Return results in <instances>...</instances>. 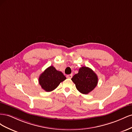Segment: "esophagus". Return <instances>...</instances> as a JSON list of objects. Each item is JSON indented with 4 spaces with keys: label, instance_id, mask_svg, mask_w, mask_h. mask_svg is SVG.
<instances>
[{
    "label": "esophagus",
    "instance_id": "obj_1",
    "mask_svg": "<svg viewBox=\"0 0 132 132\" xmlns=\"http://www.w3.org/2000/svg\"><path fill=\"white\" fill-rule=\"evenodd\" d=\"M73 77V75L72 74H69V75H67V78H68V79H71Z\"/></svg>",
    "mask_w": 132,
    "mask_h": 132
}]
</instances>
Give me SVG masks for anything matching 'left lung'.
Returning a JSON list of instances; mask_svg holds the SVG:
<instances>
[{
  "label": "left lung",
  "mask_w": 132,
  "mask_h": 132,
  "mask_svg": "<svg viewBox=\"0 0 132 132\" xmlns=\"http://www.w3.org/2000/svg\"><path fill=\"white\" fill-rule=\"evenodd\" d=\"M71 80L79 92L83 94H87L97 86L98 78L91 69L82 67L79 69L78 73L75 74L71 78Z\"/></svg>",
  "instance_id": "1"
}]
</instances>
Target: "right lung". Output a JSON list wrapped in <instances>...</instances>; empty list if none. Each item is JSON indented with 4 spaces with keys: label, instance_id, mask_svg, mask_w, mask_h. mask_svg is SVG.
I'll list each match as a JSON object with an SVG mask.
<instances>
[{
    "label": "right lung",
    "instance_id": "add662e5",
    "mask_svg": "<svg viewBox=\"0 0 132 132\" xmlns=\"http://www.w3.org/2000/svg\"><path fill=\"white\" fill-rule=\"evenodd\" d=\"M65 79L66 77L61 71L57 70L53 66H50L39 75L38 81L43 90L50 92L56 89Z\"/></svg>",
    "mask_w": 132,
    "mask_h": 132
}]
</instances>
